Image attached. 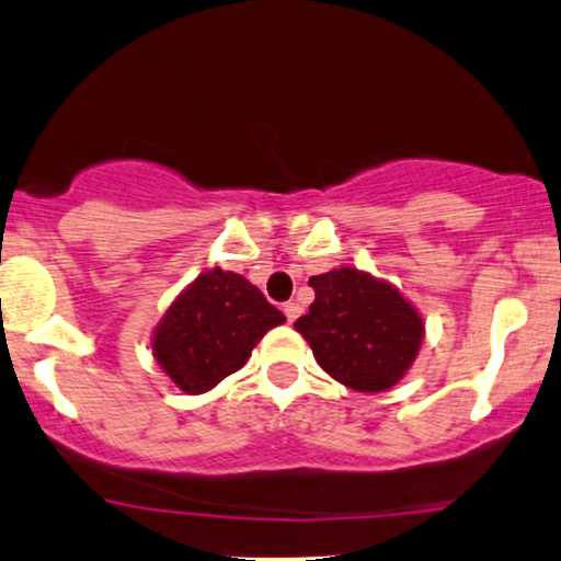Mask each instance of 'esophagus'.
<instances>
[{"label":"esophagus","instance_id":"obj_1","mask_svg":"<svg viewBox=\"0 0 561 561\" xmlns=\"http://www.w3.org/2000/svg\"><path fill=\"white\" fill-rule=\"evenodd\" d=\"M282 310H285V316H287V321H289V323L297 321V316L302 313V308H300V305L293 302V300L285 302V308H282Z\"/></svg>","mask_w":561,"mask_h":561}]
</instances>
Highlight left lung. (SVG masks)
Here are the masks:
<instances>
[{"mask_svg": "<svg viewBox=\"0 0 561 561\" xmlns=\"http://www.w3.org/2000/svg\"><path fill=\"white\" fill-rule=\"evenodd\" d=\"M316 300L295 321L316 363L359 393L393 388L420 357L424 318L391 282L354 266L310 276Z\"/></svg>", "mask_w": 561, "mask_h": 561, "instance_id": "8db88e82", "label": "left lung"}]
</instances>
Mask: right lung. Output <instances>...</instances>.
Returning a JSON list of instances; mask_svg holds the SVG:
<instances>
[{
  "mask_svg": "<svg viewBox=\"0 0 561 561\" xmlns=\"http://www.w3.org/2000/svg\"><path fill=\"white\" fill-rule=\"evenodd\" d=\"M285 316L256 285L215 266L168 305L152 329V357L183 393H207L240 370L253 346Z\"/></svg>",
  "mask_w": 561,
  "mask_h": 561,
  "instance_id": "right-lung-1",
  "label": "right lung"
}]
</instances>
